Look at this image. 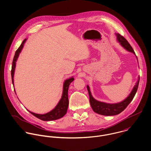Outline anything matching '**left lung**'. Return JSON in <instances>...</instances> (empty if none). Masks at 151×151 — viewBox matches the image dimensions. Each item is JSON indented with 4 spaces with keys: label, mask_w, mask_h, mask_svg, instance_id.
I'll return each instance as SVG.
<instances>
[{
    "label": "left lung",
    "mask_w": 151,
    "mask_h": 151,
    "mask_svg": "<svg viewBox=\"0 0 151 151\" xmlns=\"http://www.w3.org/2000/svg\"><path fill=\"white\" fill-rule=\"evenodd\" d=\"M116 35L117 36V41L120 43L121 46L123 47L126 50L132 52L135 55L134 50L133 49L130 43L127 42V40L119 34H116ZM139 81V77H138V81L134 86V88L129 96L124 100L116 104H107L95 100L91 96L88 86H87V88L89 94L90 103L93 110L96 113L104 116H114L119 114L126 109V108L133 99L138 89Z\"/></svg>",
    "instance_id": "obj_1"
}]
</instances>
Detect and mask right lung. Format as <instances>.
<instances>
[{
  "mask_svg": "<svg viewBox=\"0 0 151 151\" xmlns=\"http://www.w3.org/2000/svg\"><path fill=\"white\" fill-rule=\"evenodd\" d=\"M26 39L24 40L22 42V44L20 45L19 48L17 49L12 63V71H11V75H12V83L13 84H14V70H15V68H16V63L17 61V58L18 57V55L21 51L22 50V49L23 48L24 45L26 41ZM74 80V78L73 77L68 79L66 80L64 83V86H63V95L61 97V100L57 105V106L53 109L50 112L45 114H35L34 112H32L28 110L31 114H32L35 117H37L38 119L43 120V121H50V120H57L60 118L63 117L67 113V111L68 107L69 105V100H68V88L69 86L70 83L73 82ZM15 93L16 91L14 90Z\"/></svg>",
  "mask_w": 151,
  "mask_h": 151,
  "instance_id": "add662e5",
  "label": "right lung"
}]
</instances>
